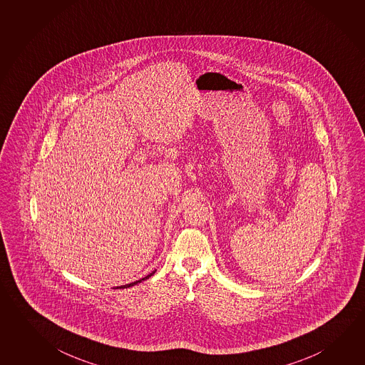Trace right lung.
<instances>
[{
    "instance_id": "right-lung-1",
    "label": "right lung",
    "mask_w": 365,
    "mask_h": 365,
    "mask_svg": "<svg viewBox=\"0 0 365 365\" xmlns=\"http://www.w3.org/2000/svg\"><path fill=\"white\" fill-rule=\"evenodd\" d=\"M153 274H154V272H152V274H149V275H146L145 278L140 279V280H136V282H133V283H130V284L126 285H120V287H117V288H127V287H133V285L138 284V283H140V282H143V280H145V279L149 278V277H152Z\"/></svg>"
}]
</instances>
